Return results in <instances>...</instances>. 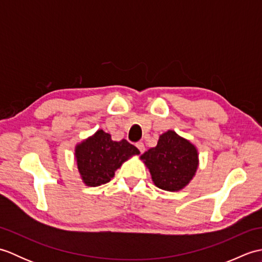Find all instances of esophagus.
<instances>
[{
    "instance_id": "1",
    "label": "esophagus",
    "mask_w": 262,
    "mask_h": 262,
    "mask_svg": "<svg viewBox=\"0 0 262 262\" xmlns=\"http://www.w3.org/2000/svg\"><path fill=\"white\" fill-rule=\"evenodd\" d=\"M136 147L140 149V152L143 153L144 151H145V146H144V144L142 142H137L136 143Z\"/></svg>"
}]
</instances>
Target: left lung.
Listing matches in <instances>:
<instances>
[{"label": "left lung", "mask_w": 262, "mask_h": 262, "mask_svg": "<svg viewBox=\"0 0 262 262\" xmlns=\"http://www.w3.org/2000/svg\"><path fill=\"white\" fill-rule=\"evenodd\" d=\"M141 159L149 170L154 185L166 191L186 187L198 168L194 145L173 130L160 135L158 145L149 148Z\"/></svg>", "instance_id": "left-lung-1"}]
</instances>
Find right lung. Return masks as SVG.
Masks as SVG:
<instances>
[{"mask_svg":"<svg viewBox=\"0 0 262 262\" xmlns=\"http://www.w3.org/2000/svg\"><path fill=\"white\" fill-rule=\"evenodd\" d=\"M138 148L126 140L115 142L108 133L99 129L96 134L75 147V159L83 182L86 186L104 185L115 176V171Z\"/></svg>","mask_w":262,"mask_h":262,"instance_id":"add662e5","label":"right lung"}]
</instances>
